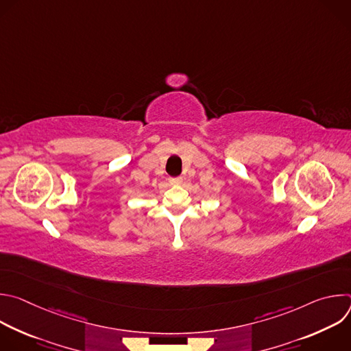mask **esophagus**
Masks as SVG:
<instances>
[{
  "label": "esophagus",
  "mask_w": 351,
  "mask_h": 351,
  "mask_svg": "<svg viewBox=\"0 0 351 351\" xmlns=\"http://www.w3.org/2000/svg\"><path fill=\"white\" fill-rule=\"evenodd\" d=\"M183 182V178H171L169 179V183L172 184V186H178V184H180Z\"/></svg>",
  "instance_id": "34e87169"
}]
</instances>
